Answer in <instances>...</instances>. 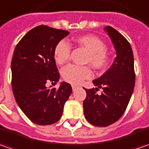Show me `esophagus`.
Masks as SVG:
<instances>
[{
  "label": "esophagus",
  "instance_id": "34e87169",
  "mask_svg": "<svg viewBox=\"0 0 149 149\" xmlns=\"http://www.w3.org/2000/svg\"><path fill=\"white\" fill-rule=\"evenodd\" d=\"M72 90H73V91H75L76 89H77V88H78V87H77V86H75V85H72Z\"/></svg>",
  "mask_w": 149,
  "mask_h": 149
}]
</instances>
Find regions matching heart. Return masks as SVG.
Returning a JSON list of instances; mask_svg holds the SVG:
<instances>
[{
	"instance_id": "obj_1",
	"label": "heart",
	"mask_w": 149,
	"mask_h": 149,
	"mask_svg": "<svg viewBox=\"0 0 149 149\" xmlns=\"http://www.w3.org/2000/svg\"><path fill=\"white\" fill-rule=\"evenodd\" d=\"M74 43L87 52L84 62L92 68L101 71L106 68L109 62V54L106 50V44L98 36L94 35H84L76 37ZM72 47L64 40L58 42L53 50V57L58 65H62L70 58ZM92 77V70L88 66L68 65L62 70V79L72 85H78Z\"/></svg>"
}]
</instances>
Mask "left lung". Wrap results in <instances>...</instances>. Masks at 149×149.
I'll return each mask as SVG.
<instances>
[{
	"mask_svg": "<svg viewBox=\"0 0 149 149\" xmlns=\"http://www.w3.org/2000/svg\"><path fill=\"white\" fill-rule=\"evenodd\" d=\"M113 42L117 56L112 67L99 78L94 80L97 87L85 89L83 101L86 119L94 126L107 127L123 116L128 105L135 86L133 50L130 43L119 32L107 26L105 28ZM102 88V94L96 93Z\"/></svg>",
	"mask_w": 149,
	"mask_h": 149,
	"instance_id": "8db88e82",
	"label": "left lung"
}]
</instances>
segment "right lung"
Returning <instances> with one entry per match:
<instances>
[{
  "label": "right lung",
  "instance_id": "add662e5",
  "mask_svg": "<svg viewBox=\"0 0 149 149\" xmlns=\"http://www.w3.org/2000/svg\"><path fill=\"white\" fill-rule=\"evenodd\" d=\"M68 33L41 25L29 31L14 50L10 66L12 92L22 111L38 125L53 124L60 119L72 92L71 85L64 81L57 89L46 87L47 81L56 83L59 79L53 50Z\"/></svg>",
  "mask_w": 149,
  "mask_h": 149
}]
</instances>
